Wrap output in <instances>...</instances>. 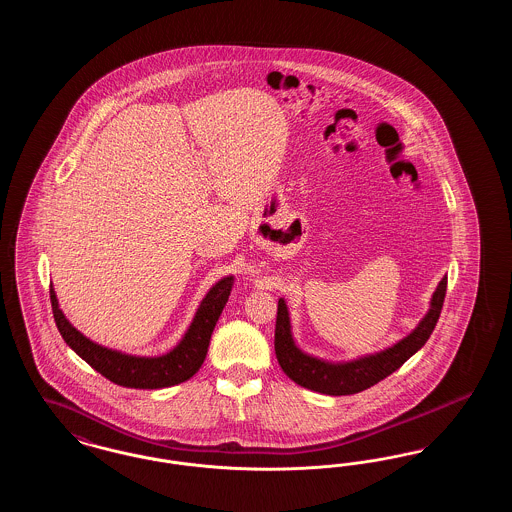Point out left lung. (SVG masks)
Returning a JSON list of instances; mask_svg holds the SVG:
<instances>
[{"label": "left lung", "instance_id": "8db88e82", "mask_svg": "<svg viewBox=\"0 0 512 512\" xmlns=\"http://www.w3.org/2000/svg\"><path fill=\"white\" fill-rule=\"evenodd\" d=\"M445 292H447V276L441 278L438 290L432 295L428 315L420 320V324L407 338L397 341L393 347L380 351L376 355H368L363 359H357L351 363H338V365L324 363L311 355H305L293 343L288 307L284 299H280L278 313H276V330H274L276 359L293 382L307 390L326 393V395H351V393L368 390L370 386L388 378L391 372H395L407 359H411L432 336L441 315Z\"/></svg>", "mask_w": 512, "mask_h": 512}]
</instances>
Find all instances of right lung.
Listing matches in <instances>:
<instances>
[{"label": "right lung", "instance_id": "obj_1", "mask_svg": "<svg viewBox=\"0 0 512 512\" xmlns=\"http://www.w3.org/2000/svg\"><path fill=\"white\" fill-rule=\"evenodd\" d=\"M232 286V276H226L217 282L201 301L186 336L172 351L161 357H134L101 347L98 343L88 340L86 336H82L65 318L51 286L49 299L57 330L78 357H82L94 370H98L101 376H105L117 386L136 390H159L190 380L201 368L209 349L211 334L228 301V295L232 292Z\"/></svg>", "mask_w": 512, "mask_h": 512}]
</instances>
